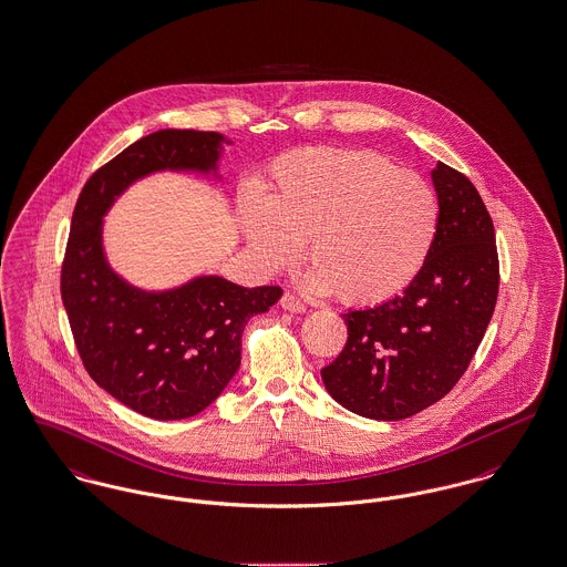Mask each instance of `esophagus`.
<instances>
[{
    "mask_svg": "<svg viewBox=\"0 0 567 567\" xmlns=\"http://www.w3.org/2000/svg\"><path fill=\"white\" fill-rule=\"evenodd\" d=\"M280 306H282L285 310H289V312H303V310H306V303H303L296 293H289V291L280 297Z\"/></svg>",
    "mask_w": 567,
    "mask_h": 567,
    "instance_id": "1",
    "label": "esophagus"
}]
</instances>
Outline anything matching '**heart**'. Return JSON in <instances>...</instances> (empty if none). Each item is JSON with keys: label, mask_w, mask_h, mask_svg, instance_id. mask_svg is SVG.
Instances as JSON below:
<instances>
[{"label": "heart", "mask_w": 567, "mask_h": 567, "mask_svg": "<svg viewBox=\"0 0 567 567\" xmlns=\"http://www.w3.org/2000/svg\"><path fill=\"white\" fill-rule=\"evenodd\" d=\"M264 204L244 206V236L266 270L293 268L308 244L310 282L351 306L400 296L437 231V197L416 172L372 151L301 148L271 165Z\"/></svg>", "instance_id": "obj_1"}]
</instances>
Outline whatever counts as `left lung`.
Returning a JSON list of instances; mask_svg holds the SVG:
<instances>
[{"mask_svg": "<svg viewBox=\"0 0 567 567\" xmlns=\"http://www.w3.org/2000/svg\"><path fill=\"white\" fill-rule=\"evenodd\" d=\"M437 231L402 296L344 312L349 340L321 370L324 389L365 419L400 421L442 400L485 338L499 291L493 220L472 181L446 163L432 172Z\"/></svg>", "mask_w": 567, "mask_h": 567, "instance_id": "8db88e82", "label": "left lung"}]
</instances>
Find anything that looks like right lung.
Masks as SVG:
<instances>
[{
    "label": "right lung",
    "instance_id": "add662e5",
    "mask_svg": "<svg viewBox=\"0 0 567 567\" xmlns=\"http://www.w3.org/2000/svg\"><path fill=\"white\" fill-rule=\"evenodd\" d=\"M223 135L162 130L127 146L84 183L61 264V299L86 374L135 412L176 421L213 404L240 368L244 324L270 310L280 287L246 289L197 278L144 293L110 271L102 215L135 178L155 169H208Z\"/></svg>",
    "mask_w": 567,
    "mask_h": 567
}]
</instances>
